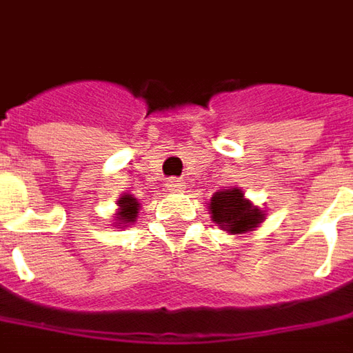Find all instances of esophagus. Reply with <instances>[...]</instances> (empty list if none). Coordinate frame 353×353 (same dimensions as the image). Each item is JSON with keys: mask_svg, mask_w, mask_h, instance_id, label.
<instances>
[{"mask_svg": "<svg viewBox=\"0 0 353 353\" xmlns=\"http://www.w3.org/2000/svg\"><path fill=\"white\" fill-rule=\"evenodd\" d=\"M166 189H168L170 192H183L185 189H187V185H185L183 179L174 177V179H170L168 183H166Z\"/></svg>", "mask_w": 353, "mask_h": 353, "instance_id": "obj_1", "label": "esophagus"}]
</instances>
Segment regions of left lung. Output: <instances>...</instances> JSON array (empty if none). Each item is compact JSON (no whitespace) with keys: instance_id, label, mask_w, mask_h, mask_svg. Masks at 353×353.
I'll return each instance as SVG.
<instances>
[{"instance_id":"left-lung-1","label":"left lung","mask_w":353,"mask_h":353,"mask_svg":"<svg viewBox=\"0 0 353 353\" xmlns=\"http://www.w3.org/2000/svg\"><path fill=\"white\" fill-rule=\"evenodd\" d=\"M212 221L229 234H248L265 221V210L255 206L244 196L240 187H230L217 191L208 202Z\"/></svg>"}]
</instances>
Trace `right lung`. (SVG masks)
Segmentation results:
<instances>
[{
	"instance_id": "add662e5",
	"label": "right lung",
	"mask_w": 353,
	"mask_h": 353,
	"mask_svg": "<svg viewBox=\"0 0 353 353\" xmlns=\"http://www.w3.org/2000/svg\"><path fill=\"white\" fill-rule=\"evenodd\" d=\"M117 212L113 214V227L117 229H123L128 227L132 223L138 219L139 215V202L132 194H123L121 199L117 200Z\"/></svg>"
}]
</instances>
